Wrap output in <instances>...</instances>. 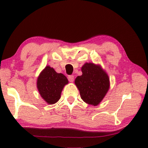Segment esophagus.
<instances>
[{"mask_svg": "<svg viewBox=\"0 0 148 148\" xmlns=\"http://www.w3.org/2000/svg\"><path fill=\"white\" fill-rule=\"evenodd\" d=\"M68 79L70 82H73L74 79V76L73 75H71V76H68Z\"/></svg>", "mask_w": 148, "mask_h": 148, "instance_id": "obj_1", "label": "esophagus"}]
</instances>
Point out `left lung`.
Here are the masks:
<instances>
[{
  "label": "left lung",
  "mask_w": 148,
  "mask_h": 148,
  "mask_svg": "<svg viewBox=\"0 0 148 148\" xmlns=\"http://www.w3.org/2000/svg\"><path fill=\"white\" fill-rule=\"evenodd\" d=\"M82 72V76L75 79L81 98L86 103L97 106L109 90V77L100 65L91 62L84 64Z\"/></svg>",
  "instance_id": "8db88e82"
}]
</instances>
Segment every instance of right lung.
I'll return each instance as SVG.
<instances>
[{
    "instance_id": "right-lung-1",
    "label": "right lung",
    "mask_w": 148,
    "mask_h": 148,
    "mask_svg": "<svg viewBox=\"0 0 148 148\" xmlns=\"http://www.w3.org/2000/svg\"><path fill=\"white\" fill-rule=\"evenodd\" d=\"M69 84L66 77L61 73H57L49 66H46L37 79V88L40 95L49 104L56 103L61 98L62 90Z\"/></svg>"
}]
</instances>
